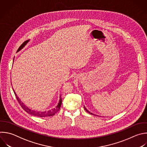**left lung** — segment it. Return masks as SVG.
I'll list each match as a JSON object with an SVG mask.
<instances>
[{"mask_svg": "<svg viewBox=\"0 0 147 147\" xmlns=\"http://www.w3.org/2000/svg\"><path fill=\"white\" fill-rule=\"evenodd\" d=\"M84 109H85V110H86V111H87V113H90V114H92V115H96V114H92V113H91V112H90V111H88V110H87V109H86V107H85V106H84Z\"/></svg>", "mask_w": 147, "mask_h": 147, "instance_id": "8db88e82", "label": "left lung"}]
</instances>
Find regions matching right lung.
Listing matches in <instances>:
<instances>
[{
  "instance_id": "1",
  "label": "right lung",
  "mask_w": 147,
  "mask_h": 147,
  "mask_svg": "<svg viewBox=\"0 0 147 147\" xmlns=\"http://www.w3.org/2000/svg\"><path fill=\"white\" fill-rule=\"evenodd\" d=\"M29 42V40H27L26 41H25L20 47V48H18V49L17 50V52H18L19 51H20L22 49H23L25 45ZM12 85V84H11ZM13 91L15 94V95L17 98V100L18 101L20 105L21 106V107H22V109L25 111H26L29 114H32L33 115H35V116H37V117H49V116H52L53 115L55 114V113H56L58 111H59L60 109V106L61 105V103H62V99H61V95H60V99H59V103L57 104V105L56 106V107L51 109V110H48V111H36V110H32L31 109H30L29 107H28V106H26L22 101H21L20 99L18 98V96H17L16 91H14V88H13Z\"/></svg>"
}]
</instances>
